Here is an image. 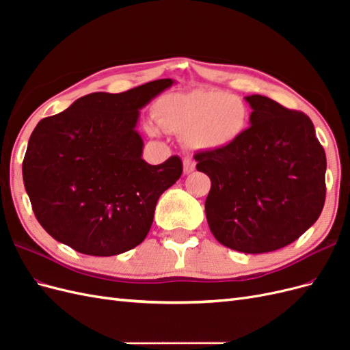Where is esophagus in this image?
<instances>
[{
    "mask_svg": "<svg viewBox=\"0 0 350 350\" xmlns=\"http://www.w3.org/2000/svg\"><path fill=\"white\" fill-rule=\"evenodd\" d=\"M183 166H184V174L188 175V174H191L194 169H196V162L193 161V159L185 157L184 162H183Z\"/></svg>",
    "mask_w": 350,
    "mask_h": 350,
    "instance_id": "obj_1",
    "label": "esophagus"
}]
</instances>
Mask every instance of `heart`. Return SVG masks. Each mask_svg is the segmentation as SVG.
<instances>
[{
	"mask_svg": "<svg viewBox=\"0 0 350 350\" xmlns=\"http://www.w3.org/2000/svg\"><path fill=\"white\" fill-rule=\"evenodd\" d=\"M154 120L144 124L150 135L159 126L184 134L185 143L198 152H224L234 147L248 129L250 112L239 98L224 90L196 89L162 96L154 105Z\"/></svg>",
	"mask_w": 350,
	"mask_h": 350,
	"instance_id": "heart-1",
	"label": "heart"
}]
</instances>
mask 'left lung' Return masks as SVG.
I'll return each instance as SVG.
<instances>
[{"label":"left lung","instance_id":"obj_1","mask_svg":"<svg viewBox=\"0 0 350 350\" xmlns=\"http://www.w3.org/2000/svg\"><path fill=\"white\" fill-rule=\"evenodd\" d=\"M245 100L250 129L224 152L194 156L208 175L206 217L213 237L245 254L276 251L320 217L325 201V153L312 121L261 94Z\"/></svg>","mask_w":350,"mask_h":350}]
</instances>
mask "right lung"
<instances>
[{
	"label": "right lung",
	"mask_w": 350,
	"mask_h": 350,
	"mask_svg": "<svg viewBox=\"0 0 350 350\" xmlns=\"http://www.w3.org/2000/svg\"><path fill=\"white\" fill-rule=\"evenodd\" d=\"M175 83L96 92L39 121L23 161L31 208L48 234L81 254L118 256L144 241L159 197L183 174L178 156L149 165L140 109Z\"/></svg>",
	"instance_id": "1"
}]
</instances>
